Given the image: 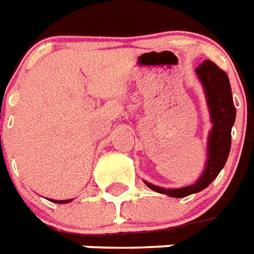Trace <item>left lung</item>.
<instances>
[{"label": "left lung", "instance_id": "left-lung-1", "mask_svg": "<svg viewBox=\"0 0 254 254\" xmlns=\"http://www.w3.org/2000/svg\"><path fill=\"white\" fill-rule=\"evenodd\" d=\"M196 74L203 84L206 98L210 107L212 131L208 137V160L206 169L194 185L181 189H164L145 182L148 188L161 194L184 198L203 190L218 177L219 172L226 165L231 149V129L236 119L232 92L227 73L215 63L206 60L196 68Z\"/></svg>", "mask_w": 254, "mask_h": 254}]
</instances>
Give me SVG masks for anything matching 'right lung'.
<instances>
[{
	"label": "right lung",
	"mask_w": 254,
	"mask_h": 254,
	"mask_svg": "<svg viewBox=\"0 0 254 254\" xmlns=\"http://www.w3.org/2000/svg\"><path fill=\"white\" fill-rule=\"evenodd\" d=\"M72 199H68V200H52V202H55V203H68V202H70Z\"/></svg>",
	"instance_id": "1"
}]
</instances>
